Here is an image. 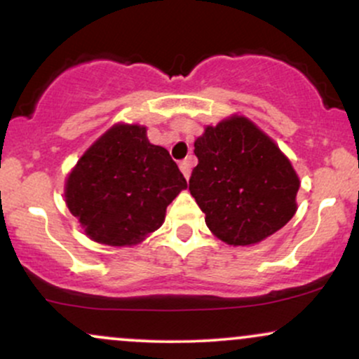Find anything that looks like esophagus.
<instances>
[{
	"label": "esophagus",
	"instance_id": "34e87169",
	"mask_svg": "<svg viewBox=\"0 0 359 359\" xmlns=\"http://www.w3.org/2000/svg\"><path fill=\"white\" fill-rule=\"evenodd\" d=\"M179 167H180V170H182L185 179H189V177H191V168H192V158H191V156L182 160V162L179 163Z\"/></svg>",
	"mask_w": 359,
	"mask_h": 359
}]
</instances>
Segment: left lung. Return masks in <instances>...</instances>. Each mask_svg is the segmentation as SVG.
I'll return each instance as SVG.
<instances>
[{
	"instance_id": "left-lung-1",
	"label": "left lung",
	"mask_w": 359,
	"mask_h": 359,
	"mask_svg": "<svg viewBox=\"0 0 359 359\" xmlns=\"http://www.w3.org/2000/svg\"><path fill=\"white\" fill-rule=\"evenodd\" d=\"M197 167L189 191L205 224L228 245L265 240L292 219L299 177L285 155L250 119L205 128L194 143Z\"/></svg>"
}]
</instances>
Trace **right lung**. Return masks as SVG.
Returning <instances> with one entry per match:
<instances>
[{"label": "right lung", "mask_w": 359, "mask_h": 359, "mask_svg": "<svg viewBox=\"0 0 359 359\" xmlns=\"http://www.w3.org/2000/svg\"><path fill=\"white\" fill-rule=\"evenodd\" d=\"M187 187L165 148L138 125H116L81 156L67 177L65 203L90 240L135 245L165 219L167 205Z\"/></svg>", "instance_id": "obj_1"}]
</instances>
